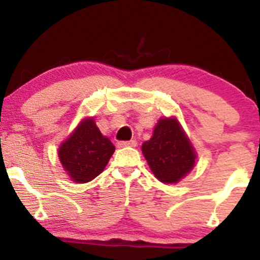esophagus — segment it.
<instances>
[{
  "mask_svg": "<svg viewBox=\"0 0 260 260\" xmlns=\"http://www.w3.org/2000/svg\"><path fill=\"white\" fill-rule=\"evenodd\" d=\"M137 142L135 140L132 141H122V142H118V147H136Z\"/></svg>",
  "mask_w": 260,
  "mask_h": 260,
  "instance_id": "1",
  "label": "esophagus"
}]
</instances>
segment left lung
<instances>
[{"label":"left lung","instance_id":"8db88e82","mask_svg":"<svg viewBox=\"0 0 260 260\" xmlns=\"http://www.w3.org/2000/svg\"><path fill=\"white\" fill-rule=\"evenodd\" d=\"M142 153L152 174L164 183H177L190 174L198 158L195 148L176 117L159 118Z\"/></svg>","mask_w":260,"mask_h":260}]
</instances>
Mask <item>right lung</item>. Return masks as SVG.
<instances>
[{
    "label": "right lung",
    "instance_id": "right-lung-1",
    "mask_svg": "<svg viewBox=\"0 0 260 260\" xmlns=\"http://www.w3.org/2000/svg\"><path fill=\"white\" fill-rule=\"evenodd\" d=\"M114 151L113 143L102 135L94 118L88 117L61 142L57 156L70 180L85 183L103 172Z\"/></svg>",
    "mask_w": 260,
    "mask_h": 260
}]
</instances>
